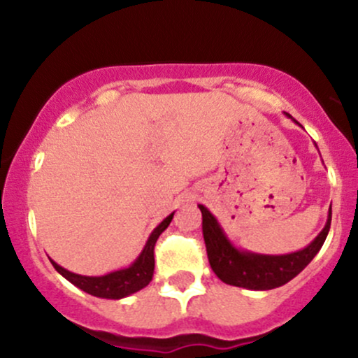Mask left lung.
Wrapping results in <instances>:
<instances>
[{
	"instance_id": "8db88e82",
	"label": "left lung",
	"mask_w": 358,
	"mask_h": 358,
	"mask_svg": "<svg viewBox=\"0 0 358 358\" xmlns=\"http://www.w3.org/2000/svg\"><path fill=\"white\" fill-rule=\"evenodd\" d=\"M285 114L291 121L299 124L289 114ZM199 208L202 212L203 239L205 245H207V256L212 271L225 285L245 287V289L252 291L274 289V287L286 285L291 279L296 278L322 249L331 224L330 207L328 208L327 224H324L322 232L306 248L289 254L273 256V254H257L237 248L229 239L215 215L205 205H199Z\"/></svg>"
}]
</instances>
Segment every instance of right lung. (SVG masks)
Segmentation results:
<instances>
[{
	"mask_svg": "<svg viewBox=\"0 0 358 358\" xmlns=\"http://www.w3.org/2000/svg\"><path fill=\"white\" fill-rule=\"evenodd\" d=\"M173 215L175 212L170 213L165 220L156 225L153 232L148 237L145 248L139 252V256L127 268L113 271V273L102 274V276H82V274H76L72 271L62 268V266L57 264L52 259L50 262L57 273L62 274L67 281H71L73 286L85 291V293L92 294V296L104 299H122L126 296H131L133 293H138L139 289L150 285L155 271V244L158 241L159 234L170 225Z\"/></svg>",
	"mask_w": 358,
	"mask_h": 358,
	"instance_id": "obj_1",
	"label": "right lung"
}]
</instances>
